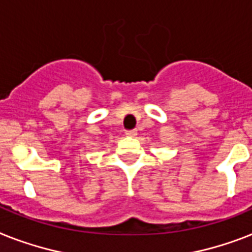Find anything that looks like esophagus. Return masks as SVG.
Masks as SVG:
<instances>
[{"label":"esophagus","mask_w":252,"mask_h":252,"mask_svg":"<svg viewBox=\"0 0 252 252\" xmlns=\"http://www.w3.org/2000/svg\"><path fill=\"white\" fill-rule=\"evenodd\" d=\"M138 134V132H136V130H126V135H127V136H135V135Z\"/></svg>","instance_id":"34e87169"}]
</instances>
